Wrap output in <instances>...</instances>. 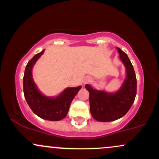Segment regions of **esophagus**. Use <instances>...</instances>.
Instances as JSON below:
<instances>
[{
  "label": "esophagus",
  "mask_w": 159,
  "mask_h": 159,
  "mask_svg": "<svg viewBox=\"0 0 159 159\" xmlns=\"http://www.w3.org/2000/svg\"><path fill=\"white\" fill-rule=\"evenodd\" d=\"M90 81V78L89 77H86L84 79V80H83V83H85V84H86V83H89V82Z\"/></svg>",
  "instance_id": "obj_1"
}]
</instances>
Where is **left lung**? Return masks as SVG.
<instances>
[{
    "label": "left lung",
    "mask_w": 159,
    "mask_h": 159,
    "mask_svg": "<svg viewBox=\"0 0 159 159\" xmlns=\"http://www.w3.org/2000/svg\"><path fill=\"white\" fill-rule=\"evenodd\" d=\"M120 61L126 68V76L120 88L116 93H107L93 89L86 84L89 93L90 112L94 119L101 122L116 120L124 117L134 104L136 95L135 71L126 53L117 48Z\"/></svg>",
    "instance_id": "8db88e82"
}]
</instances>
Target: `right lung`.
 I'll list each match as a JSON object with an SVG mask.
<instances>
[{
	"mask_svg": "<svg viewBox=\"0 0 159 159\" xmlns=\"http://www.w3.org/2000/svg\"><path fill=\"white\" fill-rule=\"evenodd\" d=\"M44 52L45 50L35 54L25 66L23 93L29 106L37 116L48 120H61L66 116L71 102L81 86L66 88L57 97L46 96L41 93L32 78V70L34 64Z\"/></svg>",
	"mask_w": 159,
	"mask_h": 159,
	"instance_id": "1",
	"label": "right lung"
}]
</instances>
